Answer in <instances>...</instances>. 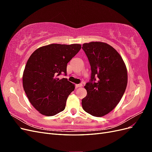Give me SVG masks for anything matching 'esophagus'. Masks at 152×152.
<instances>
[{
    "mask_svg": "<svg viewBox=\"0 0 152 152\" xmlns=\"http://www.w3.org/2000/svg\"><path fill=\"white\" fill-rule=\"evenodd\" d=\"M82 86V84H76L75 85V87L76 88H79V87H81Z\"/></svg>",
    "mask_w": 152,
    "mask_h": 152,
    "instance_id": "esophagus-1",
    "label": "esophagus"
}]
</instances>
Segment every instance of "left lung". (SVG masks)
Instances as JSON below:
<instances>
[{
    "label": "left lung",
    "instance_id": "obj_1",
    "mask_svg": "<svg viewBox=\"0 0 152 152\" xmlns=\"http://www.w3.org/2000/svg\"><path fill=\"white\" fill-rule=\"evenodd\" d=\"M91 68L90 82L84 86L87 96L82 108L94 117H103L115 108L126 91L127 71L119 53L102 42L82 45Z\"/></svg>",
    "mask_w": 152,
    "mask_h": 152
}]
</instances>
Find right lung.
Instances as JSON below:
<instances>
[{
    "instance_id": "add662e5",
    "label": "right lung",
    "mask_w": 152,
    "mask_h": 152,
    "mask_svg": "<svg viewBox=\"0 0 152 152\" xmlns=\"http://www.w3.org/2000/svg\"><path fill=\"white\" fill-rule=\"evenodd\" d=\"M81 49L80 44H51L36 49L27 61L23 86L29 102L45 116H53L65 108L75 86L66 78L67 63Z\"/></svg>"
}]
</instances>
